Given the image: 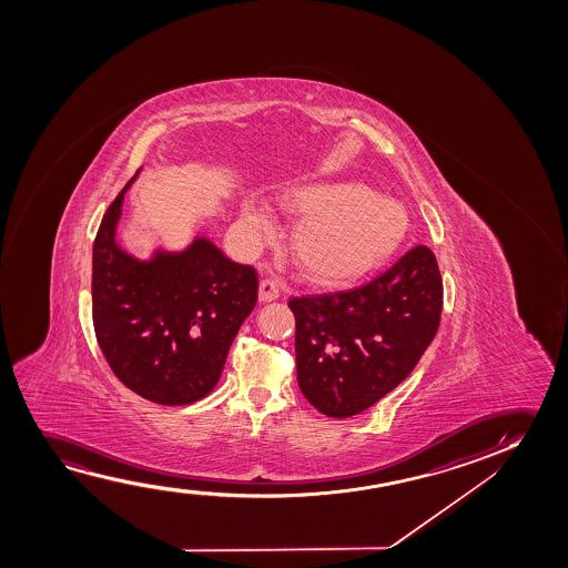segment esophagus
Wrapping results in <instances>:
<instances>
[{
	"label": "esophagus",
	"instance_id": "esophagus-1",
	"mask_svg": "<svg viewBox=\"0 0 568 568\" xmlns=\"http://www.w3.org/2000/svg\"><path fill=\"white\" fill-rule=\"evenodd\" d=\"M280 296V281L275 277H264L260 281V301L270 303Z\"/></svg>",
	"mask_w": 568,
	"mask_h": 568
}]
</instances>
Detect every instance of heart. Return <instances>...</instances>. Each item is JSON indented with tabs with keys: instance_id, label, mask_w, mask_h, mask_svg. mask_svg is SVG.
Masks as SVG:
<instances>
[{
	"instance_id": "obj_1",
	"label": "heart",
	"mask_w": 568,
	"mask_h": 568,
	"mask_svg": "<svg viewBox=\"0 0 568 568\" xmlns=\"http://www.w3.org/2000/svg\"><path fill=\"white\" fill-rule=\"evenodd\" d=\"M283 207L304 217L296 223L291 248L296 264L316 280L343 281L371 270L404 239L407 211L363 184L291 186L281 195ZM244 223L264 233L270 215L246 203Z\"/></svg>"
}]
</instances>
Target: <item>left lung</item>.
Masks as SVG:
<instances>
[{
  "label": "left lung",
  "instance_id": "obj_1",
  "mask_svg": "<svg viewBox=\"0 0 568 568\" xmlns=\"http://www.w3.org/2000/svg\"><path fill=\"white\" fill-rule=\"evenodd\" d=\"M443 293L433 250L417 244L363 285L291 296L304 397L327 417H351L376 404L435 339Z\"/></svg>",
  "mask_w": 568,
  "mask_h": 568
}]
</instances>
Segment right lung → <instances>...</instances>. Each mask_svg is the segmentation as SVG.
Here are the masks:
<instances>
[{
    "mask_svg": "<svg viewBox=\"0 0 568 568\" xmlns=\"http://www.w3.org/2000/svg\"><path fill=\"white\" fill-rule=\"evenodd\" d=\"M93 244V326L125 388L161 405L194 404L215 388L226 353L257 301V273L205 239L140 262L114 239L125 190Z\"/></svg>",
    "mask_w": 568,
    "mask_h": 568,
    "instance_id": "add662e5",
    "label": "right lung"
}]
</instances>
